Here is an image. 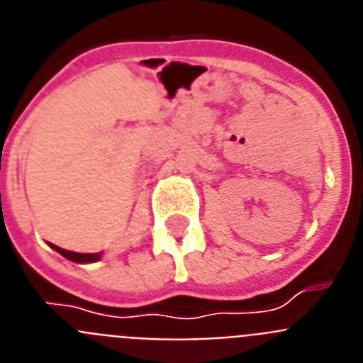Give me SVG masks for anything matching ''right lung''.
Masks as SVG:
<instances>
[{
	"instance_id": "obj_1",
	"label": "right lung",
	"mask_w": 363,
	"mask_h": 363,
	"mask_svg": "<svg viewBox=\"0 0 363 363\" xmlns=\"http://www.w3.org/2000/svg\"><path fill=\"white\" fill-rule=\"evenodd\" d=\"M50 249H54L56 252H60V255L63 256V258L70 259V262H76V264H94V262H99L101 259V255L104 252H86V255H83V252H74V251H67V249H62V247L54 245V243H49Z\"/></svg>"
}]
</instances>
